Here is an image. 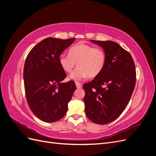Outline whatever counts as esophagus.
<instances>
[{"label": "esophagus", "instance_id": "esophagus-1", "mask_svg": "<svg viewBox=\"0 0 156 156\" xmlns=\"http://www.w3.org/2000/svg\"><path fill=\"white\" fill-rule=\"evenodd\" d=\"M75 85H76L77 88H82V85L79 83H77V82L75 83Z\"/></svg>", "mask_w": 156, "mask_h": 156}]
</instances>
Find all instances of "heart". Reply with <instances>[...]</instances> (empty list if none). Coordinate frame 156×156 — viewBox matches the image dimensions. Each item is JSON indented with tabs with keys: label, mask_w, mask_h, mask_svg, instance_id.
<instances>
[{
	"label": "heart",
	"mask_w": 156,
	"mask_h": 156,
	"mask_svg": "<svg viewBox=\"0 0 156 156\" xmlns=\"http://www.w3.org/2000/svg\"><path fill=\"white\" fill-rule=\"evenodd\" d=\"M58 62L62 69L68 73L72 72L77 62V68L69 75V78L80 81L88 75L89 77H95L102 72L106 63V54L101 48L79 42L71 47L68 55H60Z\"/></svg>",
	"instance_id": "heart-1"
}]
</instances>
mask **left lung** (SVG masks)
Returning <instances> with one entry per match:
<instances>
[{
	"mask_svg": "<svg viewBox=\"0 0 156 156\" xmlns=\"http://www.w3.org/2000/svg\"><path fill=\"white\" fill-rule=\"evenodd\" d=\"M90 41L103 48L106 63L98 76L83 84L85 113L94 123L107 124L116 120L128 104L135 86V66L130 53L116 42Z\"/></svg>",
	"mask_w": 156,
	"mask_h": 156,
	"instance_id": "left-lung-1",
	"label": "left lung"
}]
</instances>
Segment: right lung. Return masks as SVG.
I'll return each instance as SVG.
<instances>
[{"instance_id": "1", "label": "right lung", "mask_w": 156, "mask_h": 156, "mask_svg": "<svg viewBox=\"0 0 156 156\" xmlns=\"http://www.w3.org/2000/svg\"><path fill=\"white\" fill-rule=\"evenodd\" d=\"M75 38L49 37L33 48L26 58L23 79L27 100L32 112L51 123L65 116L76 89L75 83H62L66 77L58 62L60 55Z\"/></svg>"}]
</instances>
